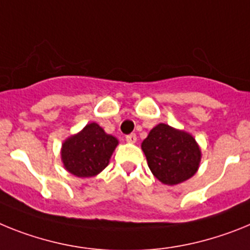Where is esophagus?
Here are the masks:
<instances>
[{"label":"esophagus","mask_w":250,"mask_h":250,"mask_svg":"<svg viewBox=\"0 0 250 250\" xmlns=\"http://www.w3.org/2000/svg\"><path fill=\"white\" fill-rule=\"evenodd\" d=\"M125 140H127V142L129 143H136V141H137V136L134 133H131L128 134V136H125Z\"/></svg>","instance_id":"esophagus-1"}]
</instances>
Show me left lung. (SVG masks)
<instances>
[{"label":"left lung","instance_id":"1","mask_svg":"<svg viewBox=\"0 0 250 250\" xmlns=\"http://www.w3.org/2000/svg\"><path fill=\"white\" fill-rule=\"evenodd\" d=\"M141 147L153 176L166 185H177L194 176L201 161L195 138L165 123L152 128Z\"/></svg>","mask_w":250,"mask_h":250}]
</instances>
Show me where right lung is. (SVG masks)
<instances>
[{
	"instance_id": "right-lung-1",
	"label": "right lung",
	"mask_w": 250,
	"mask_h": 250,
	"mask_svg": "<svg viewBox=\"0 0 250 250\" xmlns=\"http://www.w3.org/2000/svg\"><path fill=\"white\" fill-rule=\"evenodd\" d=\"M118 140L97 123H89L64 141L62 161L66 171L78 177H93L108 166Z\"/></svg>"
}]
</instances>
